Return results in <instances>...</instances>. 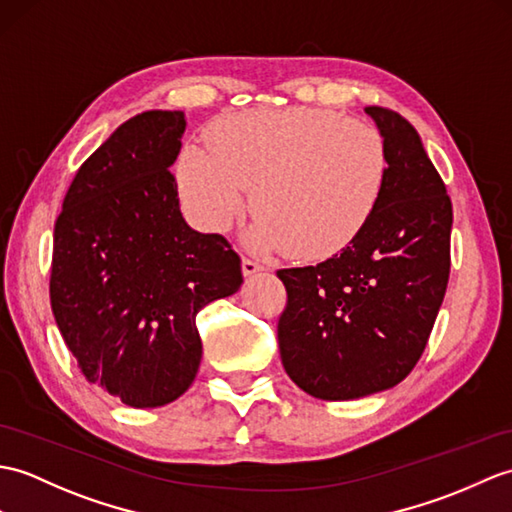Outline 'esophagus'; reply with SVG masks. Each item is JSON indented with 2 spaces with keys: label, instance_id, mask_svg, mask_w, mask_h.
<instances>
[{
  "label": "esophagus",
  "instance_id": "esophagus-1",
  "mask_svg": "<svg viewBox=\"0 0 512 512\" xmlns=\"http://www.w3.org/2000/svg\"><path fill=\"white\" fill-rule=\"evenodd\" d=\"M266 268L261 266V264H257V261H253V259H242V275L244 277H255V275H259V272H264Z\"/></svg>",
  "mask_w": 512,
  "mask_h": 512
}]
</instances>
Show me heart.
<instances>
[{"mask_svg":"<svg viewBox=\"0 0 512 512\" xmlns=\"http://www.w3.org/2000/svg\"><path fill=\"white\" fill-rule=\"evenodd\" d=\"M209 148L189 144L176 163L181 202L200 229L224 233L246 209L255 251L323 261L358 237L379 205L388 148L371 124L312 106L224 115Z\"/></svg>","mask_w":512,"mask_h":512,"instance_id":"obj_1","label":"heart"}]
</instances>
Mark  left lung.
Segmentation results:
<instances>
[{
  "label": "left lung",
  "mask_w": 512,
  "mask_h": 512,
  "mask_svg": "<svg viewBox=\"0 0 512 512\" xmlns=\"http://www.w3.org/2000/svg\"><path fill=\"white\" fill-rule=\"evenodd\" d=\"M388 148L379 205L355 240L318 266L279 270L285 373L307 395L360 399L397 386L419 362L449 279L451 200L414 126L366 106Z\"/></svg>",
  "instance_id": "left-lung-1"
}]
</instances>
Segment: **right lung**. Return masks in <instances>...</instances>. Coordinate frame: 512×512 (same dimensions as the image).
<instances>
[{"instance_id": "1", "label": "right lung", "mask_w": 512, "mask_h": 512, "mask_svg": "<svg viewBox=\"0 0 512 512\" xmlns=\"http://www.w3.org/2000/svg\"><path fill=\"white\" fill-rule=\"evenodd\" d=\"M183 111L130 117L80 165L54 227L50 299L82 375L130 408H159L192 386L196 314L242 285L218 233H198L170 174Z\"/></svg>"}]
</instances>
